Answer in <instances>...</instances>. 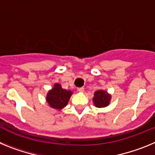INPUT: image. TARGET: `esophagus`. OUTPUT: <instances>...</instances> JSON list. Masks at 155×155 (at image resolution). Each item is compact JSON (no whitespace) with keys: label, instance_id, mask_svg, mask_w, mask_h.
Instances as JSON below:
<instances>
[{"label":"esophagus","instance_id":"esophagus-1","mask_svg":"<svg viewBox=\"0 0 155 155\" xmlns=\"http://www.w3.org/2000/svg\"><path fill=\"white\" fill-rule=\"evenodd\" d=\"M78 91H80V92H83L84 91V87H78Z\"/></svg>","mask_w":155,"mask_h":155}]
</instances>
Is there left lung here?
Listing matches in <instances>:
<instances>
[{
  "label": "left lung",
  "instance_id": "left-lung-1",
  "mask_svg": "<svg viewBox=\"0 0 155 155\" xmlns=\"http://www.w3.org/2000/svg\"><path fill=\"white\" fill-rule=\"evenodd\" d=\"M111 100V95L108 94L107 91L104 90H98L94 94L93 102L94 106L98 108H103L109 105Z\"/></svg>",
  "mask_w": 155,
  "mask_h": 155
}]
</instances>
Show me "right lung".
<instances>
[{"label": "right lung", "instance_id": "obj_1", "mask_svg": "<svg viewBox=\"0 0 155 155\" xmlns=\"http://www.w3.org/2000/svg\"><path fill=\"white\" fill-rule=\"evenodd\" d=\"M72 91L62 88L60 84H55L46 95V102L50 107L61 110L68 105Z\"/></svg>", "mask_w": 155, "mask_h": 155}]
</instances>
